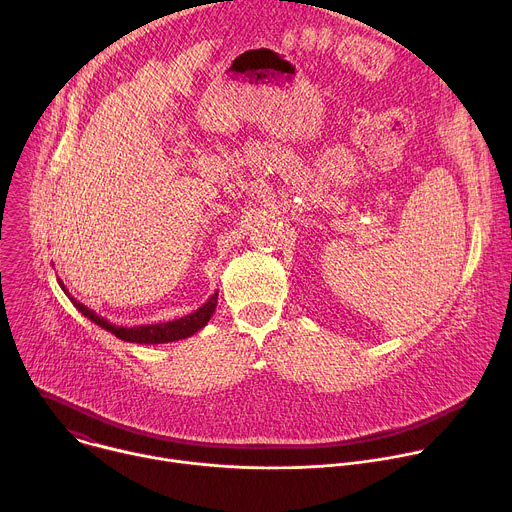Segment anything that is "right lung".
<instances>
[{
	"instance_id": "add662e5",
	"label": "right lung",
	"mask_w": 512,
	"mask_h": 512,
	"mask_svg": "<svg viewBox=\"0 0 512 512\" xmlns=\"http://www.w3.org/2000/svg\"><path fill=\"white\" fill-rule=\"evenodd\" d=\"M58 285L62 287L64 294L68 296V300L75 304V308L87 316L91 322H95L97 326H101L103 330L115 334L117 338L125 340V342H135V344H164V342H176L182 338H188L192 334H196L200 328H204L210 320V316L216 310V300H218V291L208 298V302H204L198 310H194L188 316H182L178 320L172 322H160V324H143V326H133V328H123V326H115L109 320H105L103 316H99L97 312L89 310L85 304L77 302L68 294L66 285L62 283V279H58Z\"/></svg>"
}]
</instances>
